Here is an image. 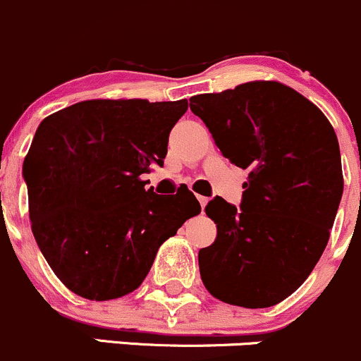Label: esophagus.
Here are the masks:
<instances>
[{"instance_id": "esophagus-1", "label": "esophagus", "mask_w": 361, "mask_h": 361, "mask_svg": "<svg viewBox=\"0 0 361 361\" xmlns=\"http://www.w3.org/2000/svg\"><path fill=\"white\" fill-rule=\"evenodd\" d=\"M198 202H200V205H202V208H205L208 203V198L207 196H198Z\"/></svg>"}]
</instances>
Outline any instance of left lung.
I'll return each instance as SVG.
<instances>
[{
  "mask_svg": "<svg viewBox=\"0 0 361 361\" xmlns=\"http://www.w3.org/2000/svg\"><path fill=\"white\" fill-rule=\"evenodd\" d=\"M189 107L222 156L248 170L240 210L221 196L205 208L217 238L198 254L203 285L233 306H274L304 283L329 243L344 189L336 132L280 81L195 95Z\"/></svg>",
  "mask_w": 361,
  "mask_h": 361,
  "instance_id": "left-lung-1",
  "label": "left lung"
}]
</instances>
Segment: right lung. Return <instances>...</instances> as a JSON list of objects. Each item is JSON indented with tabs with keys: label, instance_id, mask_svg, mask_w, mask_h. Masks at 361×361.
<instances>
[{
	"label": "right lung",
	"instance_id": "add662e5",
	"mask_svg": "<svg viewBox=\"0 0 361 361\" xmlns=\"http://www.w3.org/2000/svg\"><path fill=\"white\" fill-rule=\"evenodd\" d=\"M188 100L94 99L39 123L24 159L29 219L39 250L71 292L90 300L140 287L163 241L202 212L191 191L146 189L163 166Z\"/></svg>",
	"mask_w": 361,
	"mask_h": 361
}]
</instances>
